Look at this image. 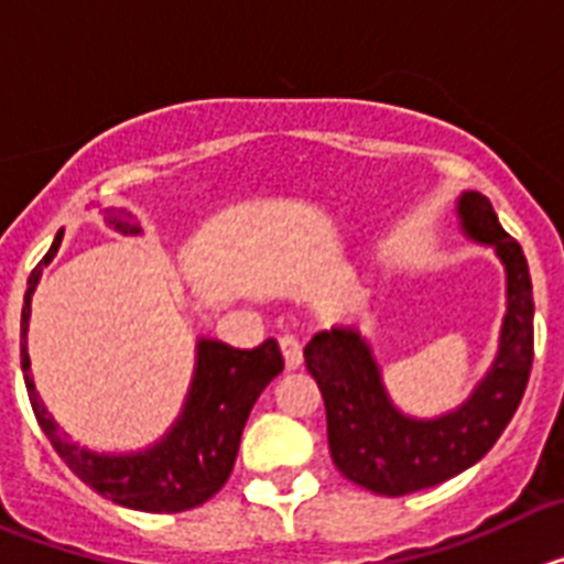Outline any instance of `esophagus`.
Masks as SVG:
<instances>
[{"instance_id": "1", "label": "esophagus", "mask_w": 564, "mask_h": 564, "mask_svg": "<svg viewBox=\"0 0 564 564\" xmlns=\"http://www.w3.org/2000/svg\"><path fill=\"white\" fill-rule=\"evenodd\" d=\"M279 347H282V356H285L288 370H299L302 367V344L296 336H282L279 338Z\"/></svg>"}]
</instances>
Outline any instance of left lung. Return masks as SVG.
<instances>
[{"instance_id":"1","label":"left lung","mask_w":564,"mask_h":564,"mask_svg":"<svg viewBox=\"0 0 564 564\" xmlns=\"http://www.w3.org/2000/svg\"><path fill=\"white\" fill-rule=\"evenodd\" d=\"M457 217L468 239L491 246L506 268V318L491 370L466 403L441 417L403 415L390 401L370 341L356 327H330L307 341L305 364L327 412V443L347 480L401 497L475 466L514 417L534 364V293L520 242L488 197L463 192Z\"/></svg>"}]
</instances>
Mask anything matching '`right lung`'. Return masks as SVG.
Segmentation results:
<instances>
[{"mask_svg": "<svg viewBox=\"0 0 564 564\" xmlns=\"http://www.w3.org/2000/svg\"><path fill=\"white\" fill-rule=\"evenodd\" d=\"M107 223L121 234H141V223L123 208H107ZM58 246H62V231L30 273L22 305V372L39 426L50 437L58 457L76 471V477L118 506L149 511V514H174L203 506L231 477L239 437L253 403L285 367L279 344L265 338L253 350H237L214 338H200L186 403L163 441L132 455H98L82 449L78 443L67 441V435L58 432V423L44 410L36 383L30 378V299L42 279V265L56 257Z\"/></svg>", "mask_w": 564, "mask_h": 564, "instance_id": "right-lung-1", "label": "right lung"}]
</instances>
